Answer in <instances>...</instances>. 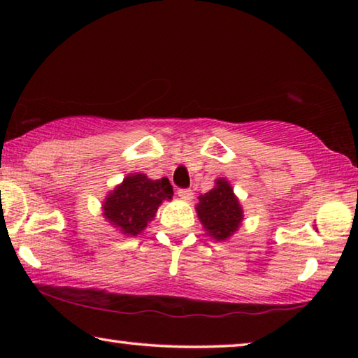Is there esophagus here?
<instances>
[{
  "instance_id": "esophagus-1",
  "label": "esophagus",
  "mask_w": 358,
  "mask_h": 358,
  "mask_svg": "<svg viewBox=\"0 0 358 358\" xmlns=\"http://www.w3.org/2000/svg\"><path fill=\"white\" fill-rule=\"evenodd\" d=\"M178 195L182 200H185V202H190V200H192V197H194V192L190 189H179Z\"/></svg>"
}]
</instances>
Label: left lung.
I'll use <instances>...</instances> for the list:
<instances>
[{"instance_id": "1", "label": "left lung", "mask_w": 358, "mask_h": 358, "mask_svg": "<svg viewBox=\"0 0 358 358\" xmlns=\"http://www.w3.org/2000/svg\"><path fill=\"white\" fill-rule=\"evenodd\" d=\"M197 215L205 231L217 241H227L243 222V208L227 179L215 180L210 192L200 195Z\"/></svg>"}]
</instances>
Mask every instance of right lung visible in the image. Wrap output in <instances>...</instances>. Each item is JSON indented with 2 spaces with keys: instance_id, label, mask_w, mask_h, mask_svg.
Masks as SVG:
<instances>
[{
  "instance_id": "right-lung-1",
  "label": "right lung",
  "mask_w": 358,
  "mask_h": 358,
  "mask_svg": "<svg viewBox=\"0 0 358 358\" xmlns=\"http://www.w3.org/2000/svg\"><path fill=\"white\" fill-rule=\"evenodd\" d=\"M173 195V185L168 178L153 180L145 174H129L106 197L102 215L122 234L136 236L155 218L163 200H171Z\"/></svg>"
}]
</instances>
